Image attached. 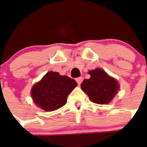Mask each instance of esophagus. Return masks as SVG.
I'll return each mask as SVG.
<instances>
[{
	"label": "esophagus",
	"instance_id": "obj_1",
	"mask_svg": "<svg viewBox=\"0 0 147 147\" xmlns=\"http://www.w3.org/2000/svg\"><path fill=\"white\" fill-rule=\"evenodd\" d=\"M82 80H83V78L82 77H79V78H77V79H76V82H77L78 85H80V84H81V83H82Z\"/></svg>",
	"mask_w": 147,
	"mask_h": 147
}]
</instances>
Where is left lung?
I'll return each mask as SVG.
<instances>
[{
	"mask_svg": "<svg viewBox=\"0 0 147 147\" xmlns=\"http://www.w3.org/2000/svg\"><path fill=\"white\" fill-rule=\"evenodd\" d=\"M88 74L90 77L82 82V90L94 103L108 104L118 93L119 89L118 81L101 68L90 71Z\"/></svg>",
	"mask_w": 147,
	"mask_h": 147,
	"instance_id": "obj_1",
	"label": "left lung"
}]
</instances>
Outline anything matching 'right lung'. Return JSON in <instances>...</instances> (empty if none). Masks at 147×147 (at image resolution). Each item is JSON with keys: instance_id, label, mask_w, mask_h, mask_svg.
Instances as JSON below:
<instances>
[{"instance_id": "1", "label": "right lung", "mask_w": 147, "mask_h": 147, "mask_svg": "<svg viewBox=\"0 0 147 147\" xmlns=\"http://www.w3.org/2000/svg\"><path fill=\"white\" fill-rule=\"evenodd\" d=\"M77 83L58 72L49 71L32 89V97L36 105L45 111H53L64 106L67 96Z\"/></svg>"}]
</instances>
